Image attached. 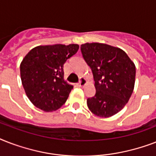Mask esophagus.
Segmentation results:
<instances>
[{"label":"esophagus","instance_id":"obj_1","mask_svg":"<svg viewBox=\"0 0 156 156\" xmlns=\"http://www.w3.org/2000/svg\"><path fill=\"white\" fill-rule=\"evenodd\" d=\"M86 83H87V80H86L84 78H81L80 81H79V83H78V87H83V86L85 85Z\"/></svg>","mask_w":156,"mask_h":156}]
</instances>
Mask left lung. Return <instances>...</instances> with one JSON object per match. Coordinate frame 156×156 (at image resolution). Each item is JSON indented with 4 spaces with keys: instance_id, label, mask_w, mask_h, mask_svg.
<instances>
[{
    "instance_id": "left-lung-1",
    "label": "left lung",
    "mask_w": 156,
    "mask_h": 156,
    "mask_svg": "<svg viewBox=\"0 0 156 156\" xmlns=\"http://www.w3.org/2000/svg\"><path fill=\"white\" fill-rule=\"evenodd\" d=\"M81 52L92 71L96 90L87 99L90 112L100 117L116 114L128 103L135 83V65L119 48L106 44L86 43Z\"/></svg>"
}]
</instances>
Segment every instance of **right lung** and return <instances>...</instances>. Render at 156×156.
Returning <instances> with one entry per match:
<instances>
[{
    "mask_svg": "<svg viewBox=\"0 0 156 156\" xmlns=\"http://www.w3.org/2000/svg\"><path fill=\"white\" fill-rule=\"evenodd\" d=\"M78 44L37 46L20 65L21 80L28 99L44 112L56 111L69 97L73 86L64 80V64L78 52Z\"/></svg>",
    "mask_w": 156,
    "mask_h": 156,
    "instance_id": "right-lung-1",
    "label": "right lung"
}]
</instances>
